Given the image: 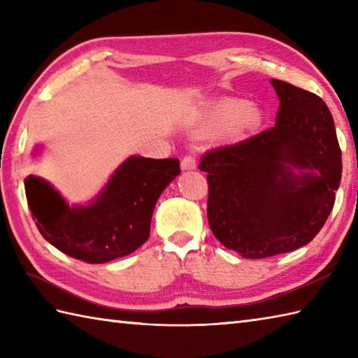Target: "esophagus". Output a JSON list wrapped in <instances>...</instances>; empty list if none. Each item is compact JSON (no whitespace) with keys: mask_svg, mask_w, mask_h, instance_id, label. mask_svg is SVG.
Listing matches in <instances>:
<instances>
[{"mask_svg":"<svg viewBox=\"0 0 358 358\" xmlns=\"http://www.w3.org/2000/svg\"><path fill=\"white\" fill-rule=\"evenodd\" d=\"M195 167H196V163L192 155H186L183 159H181V169L183 171H192Z\"/></svg>","mask_w":358,"mask_h":358,"instance_id":"esophagus-1","label":"esophagus"}]
</instances>
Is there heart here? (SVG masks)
Returning <instances> with one entry per match:
<instances>
[{
  "mask_svg": "<svg viewBox=\"0 0 358 358\" xmlns=\"http://www.w3.org/2000/svg\"><path fill=\"white\" fill-rule=\"evenodd\" d=\"M263 112L255 104H245L240 100H226L212 108L194 132L200 136L217 132L224 127L234 136L245 135L262 124Z\"/></svg>",
  "mask_w": 358,
  "mask_h": 358,
  "instance_id": "b5f03b06",
  "label": "heart"
}]
</instances>
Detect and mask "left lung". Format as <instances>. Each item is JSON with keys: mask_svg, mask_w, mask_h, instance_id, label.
<instances>
[{"mask_svg": "<svg viewBox=\"0 0 358 358\" xmlns=\"http://www.w3.org/2000/svg\"><path fill=\"white\" fill-rule=\"evenodd\" d=\"M280 100L275 126L209 150L208 220L212 234L243 258L308 245L320 232L341 180L334 118L320 96L271 80Z\"/></svg>", "mask_w": 358, "mask_h": 358, "instance_id": "8db88e82", "label": "left lung"}]
</instances>
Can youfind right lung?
I'll return each instance as SVG.
<instances>
[{
  "label": "right lung",
  "mask_w": 358,
  "mask_h": 358,
  "mask_svg": "<svg viewBox=\"0 0 358 358\" xmlns=\"http://www.w3.org/2000/svg\"><path fill=\"white\" fill-rule=\"evenodd\" d=\"M178 173L177 158L129 157L87 206H69L34 175L24 187L43 237L66 255L98 264L132 254L148 241L157 200Z\"/></svg>",
  "instance_id": "add662e5"
}]
</instances>
